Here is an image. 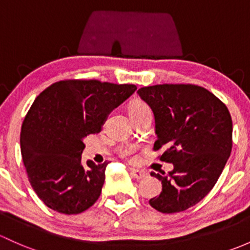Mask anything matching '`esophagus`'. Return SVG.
<instances>
[{
	"instance_id": "34e87169",
	"label": "esophagus",
	"mask_w": 250,
	"mask_h": 250,
	"mask_svg": "<svg viewBox=\"0 0 250 250\" xmlns=\"http://www.w3.org/2000/svg\"><path fill=\"white\" fill-rule=\"evenodd\" d=\"M130 175H132V177L135 178V180L140 181V180H144V178L147 177V172L145 171H141V170H138V169H130Z\"/></svg>"
}]
</instances>
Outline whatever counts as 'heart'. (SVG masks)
Wrapping results in <instances>:
<instances>
[{
    "mask_svg": "<svg viewBox=\"0 0 250 250\" xmlns=\"http://www.w3.org/2000/svg\"><path fill=\"white\" fill-rule=\"evenodd\" d=\"M143 111H151L148 107V105L141 101H136L132 103V105L129 106V112L130 114H138V112H143ZM122 154L123 156H129L132 154V148L129 147H125V148L122 149Z\"/></svg>",
    "mask_w": 250,
    "mask_h": 250,
    "instance_id": "b5f03b06",
    "label": "heart"
}]
</instances>
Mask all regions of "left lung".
Here are the masks:
<instances>
[{"label":"left lung","instance_id":"left-lung-1","mask_svg":"<svg viewBox=\"0 0 250 250\" xmlns=\"http://www.w3.org/2000/svg\"><path fill=\"white\" fill-rule=\"evenodd\" d=\"M138 94L156 121L154 149L165 147L160 160L172 163L167 175L151 172L162 182L149 205L162 213L186 211L211 191L232 148V121L225 104L195 85H156Z\"/></svg>","mask_w":250,"mask_h":250}]
</instances>
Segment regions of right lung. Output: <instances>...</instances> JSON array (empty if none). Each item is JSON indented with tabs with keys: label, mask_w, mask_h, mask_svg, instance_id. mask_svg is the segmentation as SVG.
<instances>
[{
	"label": "right lung",
	"mask_w": 250,
	"mask_h": 250,
	"mask_svg": "<svg viewBox=\"0 0 250 250\" xmlns=\"http://www.w3.org/2000/svg\"><path fill=\"white\" fill-rule=\"evenodd\" d=\"M135 91L128 83L64 80L35 99L21 127V156L33 190L49 208L78 214L98 200L107 163L83 165V140L101 132L110 112Z\"/></svg>",
	"instance_id": "obj_1"
}]
</instances>
